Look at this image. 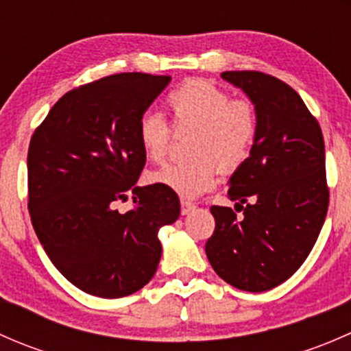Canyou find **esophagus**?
<instances>
[{
	"instance_id": "esophagus-1",
	"label": "esophagus",
	"mask_w": 351,
	"mask_h": 351,
	"mask_svg": "<svg viewBox=\"0 0 351 351\" xmlns=\"http://www.w3.org/2000/svg\"><path fill=\"white\" fill-rule=\"evenodd\" d=\"M195 210V204H192V202H186V200H182V214L183 215H189L190 212Z\"/></svg>"
}]
</instances>
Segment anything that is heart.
I'll return each instance as SVG.
<instances>
[{"mask_svg": "<svg viewBox=\"0 0 351 351\" xmlns=\"http://www.w3.org/2000/svg\"><path fill=\"white\" fill-rule=\"evenodd\" d=\"M176 132L193 129L189 143L190 161L171 162L156 169L149 182L182 198H197L224 173L239 169L253 151L260 130L254 104L232 100L231 95L205 80L185 81L166 98ZM173 129L159 113L147 112L139 120L141 147L154 162H161L173 141Z\"/></svg>", "mask_w": 351, "mask_h": 351, "instance_id": "1", "label": "heart"}]
</instances>
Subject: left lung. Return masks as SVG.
I'll return each instance as SVG.
<instances>
[{"mask_svg": "<svg viewBox=\"0 0 351 351\" xmlns=\"http://www.w3.org/2000/svg\"><path fill=\"white\" fill-rule=\"evenodd\" d=\"M260 115L247 161L231 176V207H210L214 234L205 253L215 274L246 292H265L306 261L329 204L319 122L293 88L260 71H226Z\"/></svg>", "mask_w": 351, "mask_h": 351, "instance_id": "left-lung-1", "label": "left lung"}]
</instances>
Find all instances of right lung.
I'll use <instances>...</instances> for the list:
<instances>
[{"mask_svg": "<svg viewBox=\"0 0 351 351\" xmlns=\"http://www.w3.org/2000/svg\"><path fill=\"white\" fill-rule=\"evenodd\" d=\"M169 76L122 73L67 91L28 146V212L62 275L91 295H130L153 278L158 231L180 215L178 195L136 186L146 165L139 120ZM134 209L114 208L128 193Z\"/></svg>", "mask_w": 351, "mask_h": 351, "instance_id": "obj_1", "label": "right lung"}]
</instances>
